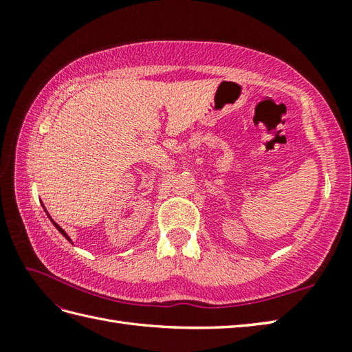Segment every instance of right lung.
Wrapping results in <instances>:
<instances>
[{
    "label": "right lung",
    "instance_id": "obj_1",
    "mask_svg": "<svg viewBox=\"0 0 352 352\" xmlns=\"http://www.w3.org/2000/svg\"><path fill=\"white\" fill-rule=\"evenodd\" d=\"M54 226H56V228H57V230H58V231H60V233H62V234H63V236H65V237H66V239H68V241H71V239H69V237H68V234H66V233H65V231H63V230H62V228H60V227H58V226H57V223H56V222H54Z\"/></svg>",
    "mask_w": 352,
    "mask_h": 352
}]
</instances>
